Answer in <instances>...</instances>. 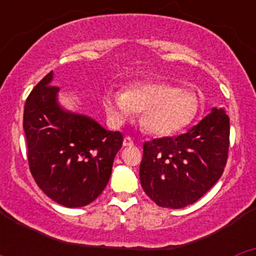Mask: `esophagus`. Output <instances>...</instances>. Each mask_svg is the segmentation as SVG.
<instances>
[{
	"mask_svg": "<svg viewBox=\"0 0 256 256\" xmlns=\"http://www.w3.org/2000/svg\"><path fill=\"white\" fill-rule=\"evenodd\" d=\"M123 144L124 146H126V148H130V146H133V144H134V142H133L132 137L126 136V137H124V140H123Z\"/></svg>",
	"mask_w": 256,
	"mask_h": 256,
	"instance_id": "obj_1",
	"label": "esophagus"
}]
</instances>
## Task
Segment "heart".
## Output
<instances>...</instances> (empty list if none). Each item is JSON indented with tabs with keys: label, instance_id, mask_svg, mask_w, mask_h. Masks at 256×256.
Listing matches in <instances>:
<instances>
[{
	"label": "heart",
	"instance_id": "b5f03b06",
	"mask_svg": "<svg viewBox=\"0 0 256 256\" xmlns=\"http://www.w3.org/2000/svg\"><path fill=\"white\" fill-rule=\"evenodd\" d=\"M104 105L115 126L130 120L136 112H142V128L154 136L180 132L198 112L194 92L169 83H137L124 92L108 90L104 94Z\"/></svg>",
	"mask_w": 256,
	"mask_h": 256
}]
</instances>
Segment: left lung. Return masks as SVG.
Masks as SVG:
<instances>
[{
	"mask_svg": "<svg viewBox=\"0 0 256 256\" xmlns=\"http://www.w3.org/2000/svg\"><path fill=\"white\" fill-rule=\"evenodd\" d=\"M228 148L230 118L212 108L183 134L144 142L140 166L142 188L162 208L194 204L222 177Z\"/></svg>",
	"mask_w": 256,
	"mask_h": 256,
	"instance_id": "left-lung-1",
	"label": "left lung"
}]
</instances>
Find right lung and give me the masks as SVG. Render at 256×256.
<instances>
[{"mask_svg":"<svg viewBox=\"0 0 256 256\" xmlns=\"http://www.w3.org/2000/svg\"><path fill=\"white\" fill-rule=\"evenodd\" d=\"M51 80L50 72L32 90L24 106L29 170L55 202L86 206L108 184L123 134L104 130L87 116L61 110L56 102L58 87Z\"/></svg>","mask_w":256,"mask_h":256,"instance_id":"right-lung-1","label":"right lung"}]
</instances>
